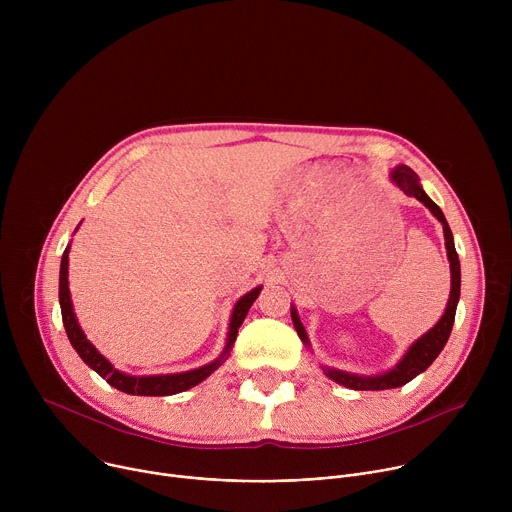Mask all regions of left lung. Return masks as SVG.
Returning <instances> with one entry per match:
<instances>
[{
  "instance_id": "left-lung-1",
  "label": "left lung",
  "mask_w": 512,
  "mask_h": 512,
  "mask_svg": "<svg viewBox=\"0 0 512 512\" xmlns=\"http://www.w3.org/2000/svg\"><path fill=\"white\" fill-rule=\"evenodd\" d=\"M393 182L407 194V196H415L419 202H423L431 214L444 225V237H446V249H448V259H450V267H452V291H450V300H448V308L446 314L442 316V320L437 322L427 334H423L417 342H413V346L407 350V354L401 358V362L397 367L385 375L379 377H358V375H350L344 371H334V369H326V377L348 387V389H356V391H381V389H395L401 387L409 381H413L419 373H423L429 364L437 358V354L442 352V348L446 346L452 326H454V318H456V308H458V300H460V259L454 247V237L450 231V225L446 221V216L442 212V208L437 206L421 188L417 174L409 168V166H399L393 170L391 174ZM291 320H294V326L298 330V336L302 338V342L308 344V336L306 330L296 314V310L291 308Z\"/></svg>"
}]
</instances>
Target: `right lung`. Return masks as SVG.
Listing matches in <instances>:
<instances>
[{
  "mask_svg": "<svg viewBox=\"0 0 512 512\" xmlns=\"http://www.w3.org/2000/svg\"><path fill=\"white\" fill-rule=\"evenodd\" d=\"M261 287H255L253 291H249L247 296H243L231 316V328H229V338H227V348L223 352L221 358H216L214 362L206 364V367H200L196 371H188V373H180V375H160V377H129L119 373L117 369H113V364L97 352V348L87 340V336L83 334L75 312H72V302H70V291H68V247L62 253V261H60V281H58V300H60V312H62V324L66 330V336L79 352V356L89 364V367L99 373L111 387L127 393V395H148V397H164V395H176L182 393L190 387H196L198 383H202L212 371L218 369V364L223 362V358L229 354L233 342L237 340V332L239 326L243 324L249 308L253 306V302L257 300Z\"/></svg>",
  "mask_w": 512,
  "mask_h": 512,
  "instance_id": "obj_1",
  "label": "right lung"
}]
</instances>
